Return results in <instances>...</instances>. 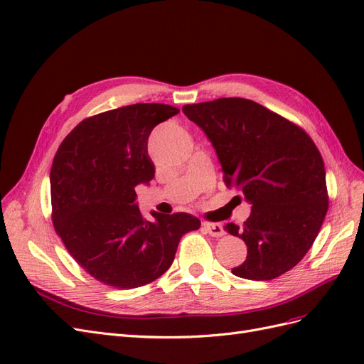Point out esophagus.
<instances>
[{
    "label": "esophagus",
    "instance_id": "1",
    "mask_svg": "<svg viewBox=\"0 0 364 364\" xmlns=\"http://www.w3.org/2000/svg\"><path fill=\"white\" fill-rule=\"evenodd\" d=\"M203 228L206 232L213 237H222L225 234V228L220 223H203Z\"/></svg>",
    "mask_w": 364,
    "mask_h": 364
}]
</instances>
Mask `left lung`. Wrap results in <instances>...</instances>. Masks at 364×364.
Segmentation results:
<instances>
[{"label": "left lung", "instance_id": "left-lung-1", "mask_svg": "<svg viewBox=\"0 0 364 364\" xmlns=\"http://www.w3.org/2000/svg\"><path fill=\"white\" fill-rule=\"evenodd\" d=\"M222 164L223 181L252 205L243 228L229 234L247 246L238 278L269 281L293 269L310 250L328 211L325 165L305 130L246 98L185 105Z\"/></svg>", "mask_w": 364, "mask_h": 364}]
</instances>
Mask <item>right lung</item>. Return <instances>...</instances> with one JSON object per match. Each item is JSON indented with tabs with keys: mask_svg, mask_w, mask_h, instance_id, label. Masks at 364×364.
Returning <instances> with one entry per match:
<instances>
[{
	"mask_svg": "<svg viewBox=\"0 0 364 364\" xmlns=\"http://www.w3.org/2000/svg\"><path fill=\"white\" fill-rule=\"evenodd\" d=\"M179 114L136 103L83 119L62 141L50 171L53 225L71 257L92 278L130 290L170 269L183 234L200 228L186 213L141 215L135 188L155 178L151 130Z\"/></svg>",
	"mask_w": 364,
	"mask_h": 364,
	"instance_id": "right-lung-1",
	"label": "right lung"
}]
</instances>
